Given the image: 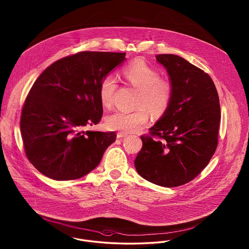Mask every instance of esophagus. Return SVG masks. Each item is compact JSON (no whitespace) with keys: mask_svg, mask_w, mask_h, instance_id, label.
I'll return each instance as SVG.
<instances>
[{"mask_svg":"<svg viewBox=\"0 0 249 249\" xmlns=\"http://www.w3.org/2000/svg\"><path fill=\"white\" fill-rule=\"evenodd\" d=\"M127 136V133H125V132H119L118 134H117V137L118 138H124V137H126Z\"/></svg>","mask_w":249,"mask_h":249,"instance_id":"esophagus-1","label":"esophagus"}]
</instances>
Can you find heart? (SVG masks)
Returning <instances> with one entry per match:
<instances>
[{
	"label": "heart",
	"instance_id": "heart-1",
	"mask_svg": "<svg viewBox=\"0 0 249 249\" xmlns=\"http://www.w3.org/2000/svg\"><path fill=\"white\" fill-rule=\"evenodd\" d=\"M123 75L129 83L138 89L135 111H115L106 118L109 130L132 132L142 129L149 119L145 107L155 115H161L169 107L173 88L165 78L160 77L159 72L143 60H135L126 66ZM117 80L112 74L103 77L99 86V99L104 107H111L117 90Z\"/></svg>",
	"mask_w": 249,
	"mask_h": 249
}]
</instances>
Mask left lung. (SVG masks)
Returning a JSON list of instances; mask_svg holds the SVG:
<instances>
[{
	"mask_svg": "<svg viewBox=\"0 0 249 249\" xmlns=\"http://www.w3.org/2000/svg\"><path fill=\"white\" fill-rule=\"evenodd\" d=\"M172 84L171 102L142 135L134 165L145 180L165 188L189 183L209 163L217 146L219 98L212 78L178 55L156 56Z\"/></svg>",
	"mask_w": 249,
	"mask_h": 249,
	"instance_id": "1",
	"label": "left lung"
}]
</instances>
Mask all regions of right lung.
I'll list each match as a JSON object with an SVG mask.
<instances>
[{"mask_svg": "<svg viewBox=\"0 0 249 249\" xmlns=\"http://www.w3.org/2000/svg\"><path fill=\"white\" fill-rule=\"evenodd\" d=\"M126 53L83 51L59 59L43 71L24 103L20 130L31 163L48 178L74 180L95 169L115 131H84L100 122L99 86Z\"/></svg>", "mask_w": 249, "mask_h": 249, "instance_id": "add662e5", "label": "right lung"}]
</instances>
